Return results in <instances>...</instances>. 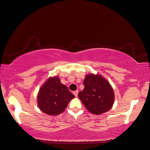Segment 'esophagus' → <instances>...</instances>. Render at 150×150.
<instances>
[{"label":"esophagus","instance_id":"34e87169","mask_svg":"<svg viewBox=\"0 0 150 150\" xmlns=\"http://www.w3.org/2000/svg\"><path fill=\"white\" fill-rule=\"evenodd\" d=\"M73 94H74V95H75V96L76 97H77V95H78V93H79V91H78V90H76V91H73Z\"/></svg>","mask_w":150,"mask_h":150}]
</instances>
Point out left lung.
Here are the masks:
<instances>
[{
	"label": "left lung",
	"instance_id": "left-lung-1",
	"mask_svg": "<svg viewBox=\"0 0 150 150\" xmlns=\"http://www.w3.org/2000/svg\"><path fill=\"white\" fill-rule=\"evenodd\" d=\"M84 88L78 96L86 108L95 115L109 111L114 103V92L109 82L100 75L89 74L84 81Z\"/></svg>",
	"mask_w": 150,
	"mask_h": 150
}]
</instances>
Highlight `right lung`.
Instances as JSON below:
<instances>
[{
  "label": "right lung",
  "mask_w": 150,
  "mask_h": 150,
  "mask_svg": "<svg viewBox=\"0 0 150 150\" xmlns=\"http://www.w3.org/2000/svg\"><path fill=\"white\" fill-rule=\"evenodd\" d=\"M75 97L66 86L60 83L56 77L50 78L40 88L37 96L38 106L50 115L62 113L69 102Z\"/></svg>",
  "instance_id": "add662e5"
}]
</instances>
